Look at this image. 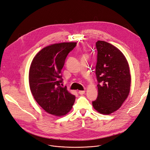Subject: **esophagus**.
I'll list each match as a JSON object with an SVG mask.
<instances>
[{"label": "esophagus", "mask_w": 150, "mask_h": 150, "mask_svg": "<svg viewBox=\"0 0 150 150\" xmlns=\"http://www.w3.org/2000/svg\"><path fill=\"white\" fill-rule=\"evenodd\" d=\"M85 93V91H79V93L80 95H83Z\"/></svg>", "instance_id": "1"}]
</instances>
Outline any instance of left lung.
Masks as SVG:
<instances>
[{"mask_svg":"<svg viewBox=\"0 0 150 150\" xmlns=\"http://www.w3.org/2000/svg\"><path fill=\"white\" fill-rule=\"evenodd\" d=\"M96 47L98 95L92 105L99 113L108 115L117 110L129 95L130 70L123 53L112 45L98 40Z\"/></svg>","mask_w":150,"mask_h":150,"instance_id":"left-lung-1","label":"left lung"}]
</instances>
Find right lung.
Wrapping results in <instances>:
<instances>
[{
    "instance_id": "right-lung-1",
    "label": "right lung",
    "mask_w": 150,
    "mask_h": 150,
    "mask_svg": "<svg viewBox=\"0 0 150 150\" xmlns=\"http://www.w3.org/2000/svg\"><path fill=\"white\" fill-rule=\"evenodd\" d=\"M76 42L55 43L43 48L33 58L29 70V85L36 101L46 112L62 116L72 108L76 96L62 87L61 70Z\"/></svg>"
}]
</instances>
